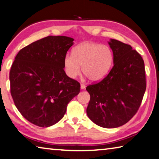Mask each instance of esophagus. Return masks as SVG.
I'll return each instance as SVG.
<instances>
[{
	"label": "esophagus",
	"mask_w": 159,
	"mask_h": 159,
	"mask_svg": "<svg viewBox=\"0 0 159 159\" xmlns=\"http://www.w3.org/2000/svg\"><path fill=\"white\" fill-rule=\"evenodd\" d=\"M80 87H81L82 89H85V85L84 84H82V83H81V84H80Z\"/></svg>",
	"instance_id": "1"
}]
</instances>
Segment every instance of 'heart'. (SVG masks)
Segmentation results:
<instances>
[{
	"mask_svg": "<svg viewBox=\"0 0 159 159\" xmlns=\"http://www.w3.org/2000/svg\"><path fill=\"white\" fill-rule=\"evenodd\" d=\"M114 61L113 52L106 44L86 42L67 54L63 59L64 70L69 77L74 79L81 72L91 81L98 82L109 73Z\"/></svg>",
	"mask_w": 159,
	"mask_h": 159,
	"instance_id": "b5f03b06",
	"label": "heart"
}]
</instances>
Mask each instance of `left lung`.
<instances>
[{
    "label": "left lung",
    "instance_id": "1",
    "mask_svg": "<svg viewBox=\"0 0 159 159\" xmlns=\"http://www.w3.org/2000/svg\"><path fill=\"white\" fill-rule=\"evenodd\" d=\"M114 66L101 82L87 87L90 94L87 114L102 128H116L126 124L140 107L146 90L144 63L129 44L111 39Z\"/></svg>",
    "mask_w": 159,
    "mask_h": 159
}]
</instances>
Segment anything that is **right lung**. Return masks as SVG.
Segmentation results:
<instances>
[{"mask_svg": "<svg viewBox=\"0 0 159 159\" xmlns=\"http://www.w3.org/2000/svg\"><path fill=\"white\" fill-rule=\"evenodd\" d=\"M73 40L49 35L16 54L10 72V92L19 112L31 124L43 128L57 124L80 93V83L63 69L64 57Z\"/></svg>", "mask_w": 159, "mask_h": 159, "instance_id": "add662e5", "label": "right lung"}]
</instances>
